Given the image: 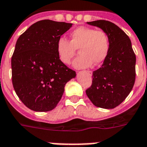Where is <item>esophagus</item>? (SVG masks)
Wrapping results in <instances>:
<instances>
[{"label": "esophagus", "instance_id": "esophagus-1", "mask_svg": "<svg viewBox=\"0 0 147 147\" xmlns=\"http://www.w3.org/2000/svg\"><path fill=\"white\" fill-rule=\"evenodd\" d=\"M87 72L88 73V75H89V76H92V71H87Z\"/></svg>", "mask_w": 147, "mask_h": 147}]
</instances>
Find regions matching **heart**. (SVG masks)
<instances>
[{
    "mask_svg": "<svg viewBox=\"0 0 147 147\" xmlns=\"http://www.w3.org/2000/svg\"><path fill=\"white\" fill-rule=\"evenodd\" d=\"M71 40L62 37L56 44L58 57L62 63L69 64L76 55V49L79 56L74 60L73 65L77 69L91 66L92 63L99 65L107 58L111 47L110 36L102 30L80 26L70 34Z\"/></svg>",
    "mask_w": 147,
    "mask_h": 147,
    "instance_id": "b5f03b06",
    "label": "heart"
}]
</instances>
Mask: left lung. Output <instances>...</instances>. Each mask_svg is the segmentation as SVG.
<instances>
[{
	"mask_svg": "<svg viewBox=\"0 0 147 147\" xmlns=\"http://www.w3.org/2000/svg\"><path fill=\"white\" fill-rule=\"evenodd\" d=\"M108 33L111 47L100 68L93 71L92 84L85 92L93 105L112 109L121 105L131 92L136 78V55L130 38L111 22H88Z\"/></svg>",
	"mask_w": 147,
	"mask_h": 147,
	"instance_id": "1",
	"label": "left lung"
}]
</instances>
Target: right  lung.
Wrapping results in <instances>:
<instances>
[{
  "instance_id": "right-lung-1",
  "label": "right lung",
  "mask_w": 147,
  "mask_h": 147,
  "mask_svg": "<svg viewBox=\"0 0 147 147\" xmlns=\"http://www.w3.org/2000/svg\"><path fill=\"white\" fill-rule=\"evenodd\" d=\"M72 24L43 20L18 38L11 58L12 83L18 98L34 111L54 109L76 71L58 57L56 44Z\"/></svg>"
}]
</instances>
